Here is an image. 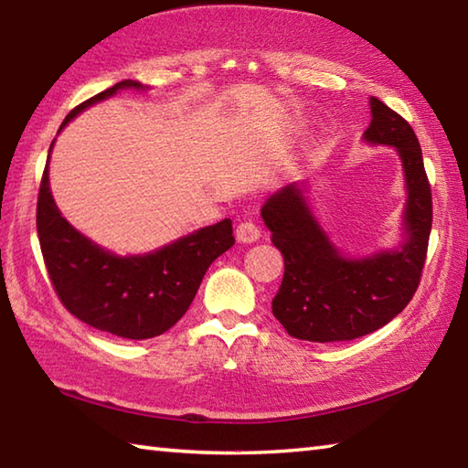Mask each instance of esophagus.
I'll return each instance as SVG.
<instances>
[{
    "label": "esophagus",
    "instance_id": "obj_1",
    "mask_svg": "<svg viewBox=\"0 0 468 468\" xmlns=\"http://www.w3.org/2000/svg\"><path fill=\"white\" fill-rule=\"evenodd\" d=\"M260 235H261V229L253 223V220H241V223L237 225V239L241 243L258 241Z\"/></svg>",
    "mask_w": 468,
    "mask_h": 468
}]
</instances>
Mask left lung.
I'll use <instances>...</instances> for the list:
<instances>
[{
	"mask_svg": "<svg viewBox=\"0 0 468 468\" xmlns=\"http://www.w3.org/2000/svg\"><path fill=\"white\" fill-rule=\"evenodd\" d=\"M368 143L393 145L403 159L407 182V241L395 251L346 260L311 217L296 184L261 207L271 243L284 258V276L271 299V313L288 335L307 342H347L387 325L418 291L431 231V188L421 147L403 116L370 98Z\"/></svg>",
	"mask_w": 468,
	"mask_h": 468,
	"instance_id": "left-lung-1",
	"label": "left lung"
}]
</instances>
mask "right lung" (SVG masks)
<instances>
[{"label":"right lung","instance_id":"1","mask_svg":"<svg viewBox=\"0 0 468 468\" xmlns=\"http://www.w3.org/2000/svg\"><path fill=\"white\" fill-rule=\"evenodd\" d=\"M122 88L141 83L118 81L81 101L61 129L81 110ZM37 231L50 284L63 307L88 325L124 339H149L174 327L188 311L210 263L235 243L231 218H225L147 256H112L61 217L48 188V161L38 190Z\"/></svg>","mask_w":468,"mask_h":468}]
</instances>
